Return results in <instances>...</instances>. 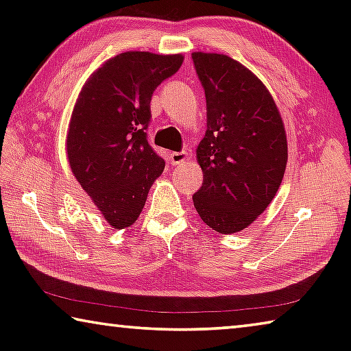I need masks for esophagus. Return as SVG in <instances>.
I'll return each instance as SVG.
<instances>
[{
  "label": "esophagus",
  "instance_id": "obj_1",
  "mask_svg": "<svg viewBox=\"0 0 351 351\" xmlns=\"http://www.w3.org/2000/svg\"><path fill=\"white\" fill-rule=\"evenodd\" d=\"M170 161L173 165H180L189 161V154L186 152H173L170 154Z\"/></svg>",
  "mask_w": 351,
  "mask_h": 351
}]
</instances>
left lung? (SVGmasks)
Here are the masks:
<instances>
[{
  "mask_svg": "<svg viewBox=\"0 0 351 351\" xmlns=\"http://www.w3.org/2000/svg\"><path fill=\"white\" fill-rule=\"evenodd\" d=\"M206 93L207 130L197 147L203 186L193 206L219 234L241 232L274 199L288 162L280 111L268 88L226 54L193 52Z\"/></svg>",
  "mask_w": 351,
  "mask_h": 351,
  "instance_id": "8db88e82",
  "label": "left lung"
}]
</instances>
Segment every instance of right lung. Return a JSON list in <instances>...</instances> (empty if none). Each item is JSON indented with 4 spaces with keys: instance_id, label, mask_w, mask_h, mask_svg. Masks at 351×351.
Segmentation results:
<instances>
[{
    "instance_id": "obj_1",
    "label": "right lung",
    "mask_w": 351,
    "mask_h": 351,
    "mask_svg": "<svg viewBox=\"0 0 351 351\" xmlns=\"http://www.w3.org/2000/svg\"><path fill=\"white\" fill-rule=\"evenodd\" d=\"M182 54L127 51L100 64L82 86L69 119L66 159L77 182L105 221L127 229L164 171L145 128L152 94L173 75Z\"/></svg>"
}]
</instances>
